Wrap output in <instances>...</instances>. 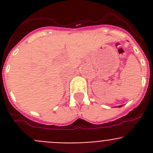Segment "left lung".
Instances as JSON below:
<instances>
[{
    "label": "left lung",
    "mask_w": 153,
    "mask_h": 153,
    "mask_svg": "<svg viewBox=\"0 0 153 153\" xmlns=\"http://www.w3.org/2000/svg\"><path fill=\"white\" fill-rule=\"evenodd\" d=\"M119 107H121V105H120V106H119Z\"/></svg>",
    "instance_id": "8db88e82"
}]
</instances>
